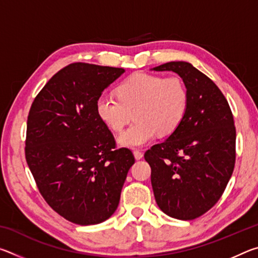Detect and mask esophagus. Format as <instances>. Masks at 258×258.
Listing matches in <instances>:
<instances>
[{
	"label": "esophagus",
	"mask_w": 258,
	"mask_h": 258,
	"mask_svg": "<svg viewBox=\"0 0 258 258\" xmlns=\"http://www.w3.org/2000/svg\"><path fill=\"white\" fill-rule=\"evenodd\" d=\"M133 155H134V157H135V159L137 160H140L143 157V152H141V151H139V150H135L134 152H133Z\"/></svg>",
	"instance_id": "1"
}]
</instances>
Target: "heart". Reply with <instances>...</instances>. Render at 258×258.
Segmentation results:
<instances>
[{
  "instance_id": "b5f03b06",
  "label": "heart",
  "mask_w": 258,
  "mask_h": 258,
  "mask_svg": "<svg viewBox=\"0 0 258 258\" xmlns=\"http://www.w3.org/2000/svg\"><path fill=\"white\" fill-rule=\"evenodd\" d=\"M116 94L117 99L100 97L97 113L113 132H120L133 115L135 121L118 138L119 145L126 148L145 146L157 133L171 135L181 125L189 106L186 85L177 76L134 73L120 83Z\"/></svg>"
}]
</instances>
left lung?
Returning a JSON list of instances; mask_svg holds the SVG:
<instances>
[{
    "mask_svg": "<svg viewBox=\"0 0 258 258\" xmlns=\"http://www.w3.org/2000/svg\"><path fill=\"white\" fill-rule=\"evenodd\" d=\"M154 71L176 73L186 85L189 106L175 132L146 151L152 190L166 215L195 220L218 202L233 173V116L215 83L191 63L171 61Z\"/></svg>",
    "mask_w": 258,
    "mask_h": 258,
    "instance_id": "1",
    "label": "left lung"
}]
</instances>
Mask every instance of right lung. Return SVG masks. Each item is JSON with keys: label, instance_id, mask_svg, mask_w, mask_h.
<instances>
[{"label": "right lung", "instance_id": "1", "mask_svg": "<svg viewBox=\"0 0 258 258\" xmlns=\"http://www.w3.org/2000/svg\"><path fill=\"white\" fill-rule=\"evenodd\" d=\"M123 68L75 62L51 77L30 107L25 155L43 198L69 222L93 225L118 207L134 156L116 149L97 101Z\"/></svg>", "mask_w": 258, "mask_h": 258}]
</instances>
